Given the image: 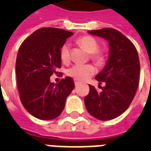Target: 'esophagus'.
<instances>
[{
    "label": "esophagus",
    "mask_w": 151,
    "mask_h": 151,
    "mask_svg": "<svg viewBox=\"0 0 151 151\" xmlns=\"http://www.w3.org/2000/svg\"><path fill=\"white\" fill-rule=\"evenodd\" d=\"M80 82H81L80 81L77 80V79H75V80H74V83H75V86H78V84L80 83Z\"/></svg>",
    "instance_id": "obj_1"
}]
</instances>
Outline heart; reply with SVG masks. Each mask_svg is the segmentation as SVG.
Returning <instances> with one entry per match:
<instances>
[{"label": "heart", "mask_w": 151, "mask_h": 151, "mask_svg": "<svg viewBox=\"0 0 151 151\" xmlns=\"http://www.w3.org/2000/svg\"><path fill=\"white\" fill-rule=\"evenodd\" d=\"M78 45L89 53V58L96 64H101L104 61V55L99 50V44L93 37L84 35L77 40ZM60 57L63 63H68L70 58V45L64 44L60 50ZM95 73V67L92 64H76L68 69L67 74L77 80L84 81L90 78Z\"/></svg>", "instance_id": "b5f03b06"}]
</instances>
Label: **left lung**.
Segmentation results:
<instances>
[{
    "mask_svg": "<svg viewBox=\"0 0 151 151\" xmlns=\"http://www.w3.org/2000/svg\"><path fill=\"white\" fill-rule=\"evenodd\" d=\"M89 34L104 38L109 43V57L96 80L105 83L101 92L89 86L85 97L86 109L91 116L110 120L128 109L133 101L139 79V58L135 47L121 32L106 27L88 31Z\"/></svg>",
    "mask_w": 151,
    "mask_h": 151,
    "instance_id": "8db88e82",
    "label": "left lung"
}]
</instances>
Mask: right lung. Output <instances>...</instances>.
<instances>
[{"label":"right lung","instance_id":"1","mask_svg":"<svg viewBox=\"0 0 151 151\" xmlns=\"http://www.w3.org/2000/svg\"><path fill=\"white\" fill-rule=\"evenodd\" d=\"M73 32L55 27L36 30L22 42L16 62L19 99L31 115L42 120L58 117L74 88L70 77L51 83L50 77L61 68L60 50Z\"/></svg>","mask_w":151,"mask_h":151}]
</instances>
